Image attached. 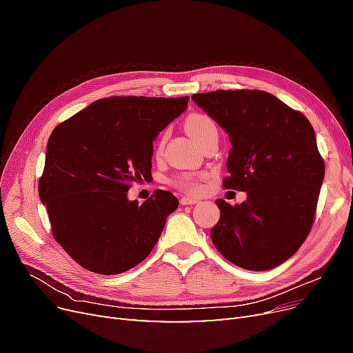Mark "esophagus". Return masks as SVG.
Returning <instances> with one entry per match:
<instances>
[{
    "label": "esophagus",
    "mask_w": 353,
    "mask_h": 353,
    "mask_svg": "<svg viewBox=\"0 0 353 353\" xmlns=\"http://www.w3.org/2000/svg\"><path fill=\"white\" fill-rule=\"evenodd\" d=\"M200 200L199 199H194V197H181L179 203L183 206H193V205H197Z\"/></svg>",
    "instance_id": "1"
}]
</instances>
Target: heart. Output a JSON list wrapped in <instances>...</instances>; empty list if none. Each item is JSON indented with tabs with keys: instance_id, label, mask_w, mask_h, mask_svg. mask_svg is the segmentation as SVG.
Wrapping results in <instances>:
<instances>
[{
	"instance_id": "b5f03b06",
	"label": "heart",
	"mask_w": 353,
	"mask_h": 353,
	"mask_svg": "<svg viewBox=\"0 0 353 353\" xmlns=\"http://www.w3.org/2000/svg\"><path fill=\"white\" fill-rule=\"evenodd\" d=\"M185 130H187L188 135L199 144L201 138L205 137L208 132L216 130V126L209 116L201 114V113H194V114L187 117ZM205 179H206V175H203V174L181 175L176 179V187L183 188L185 191H197L200 188V183Z\"/></svg>"
}]
</instances>
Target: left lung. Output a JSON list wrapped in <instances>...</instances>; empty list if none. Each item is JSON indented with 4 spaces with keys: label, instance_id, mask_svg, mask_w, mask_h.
Wrapping results in <instances>:
<instances>
[{
    "label": "left lung",
    "instance_id": "obj_1",
    "mask_svg": "<svg viewBox=\"0 0 353 353\" xmlns=\"http://www.w3.org/2000/svg\"><path fill=\"white\" fill-rule=\"evenodd\" d=\"M230 137L223 187L245 191L231 206L218 199L221 218L210 230L227 261L268 271L299 250L311 231L325 166L306 117L258 90L193 94Z\"/></svg>",
    "mask_w": 353,
    "mask_h": 353
}]
</instances>
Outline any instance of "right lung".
<instances>
[{
    "mask_svg": "<svg viewBox=\"0 0 353 353\" xmlns=\"http://www.w3.org/2000/svg\"><path fill=\"white\" fill-rule=\"evenodd\" d=\"M188 97H109L91 103L51 132L39 199L52 236L82 268L116 275L143 262L178 199L156 190L128 199L152 176L153 141L185 112Z\"/></svg>",
    "mask_w": 353,
    "mask_h": 353,
    "instance_id": "right-lung-1",
    "label": "right lung"
}]
</instances>
